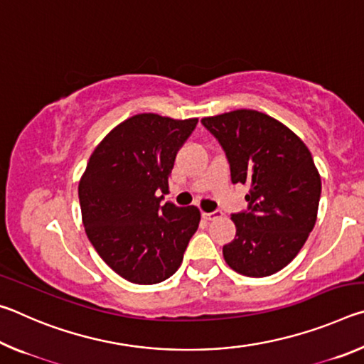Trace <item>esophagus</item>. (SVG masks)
<instances>
[{
  "label": "esophagus",
  "mask_w": 364,
  "mask_h": 364,
  "mask_svg": "<svg viewBox=\"0 0 364 364\" xmlns=\"http://www.w3.org/2000/svg\"><path fill=\"white\" fill-rule=\"evenodd\" d=\"M202 217H204L205 220H208V221H212V220H217V218H221L223 217V212H220V210H217V212H204L202 213Z\"/></svg>",
  "instance_id": "esophagus-1"
}]
</instances>
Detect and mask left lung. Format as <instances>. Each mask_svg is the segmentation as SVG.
<instances>
[{"mask_svg": "<svg viewBox=\"0 0 364 364\" xmlns=\"http://www.w3.org/2000/svg\"><path fill=\"white\" fill-rule=\"evenodd\" d=\"M202 123L220 141L231 181L249 188V210L234 213L236 237L223 247L228 267L264 278L291 263L316 223L321 176L297 134L263 112L237 109Z\"/></svg>", "mask_w": 364, "mask_h": 364, "instance_id": "left-lung-1", "label": "left lung"}]
</instances>
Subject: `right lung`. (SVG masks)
Segmentation results:
<instances>
[{"mask_svg":"<svg viewBox=\"0 0 364 364\" xmlns=\"http://www.w3.org/2000/svg\"><path fill=\"white\" fill-rule=\"evenodd\" d=\"M197 119L138 114L112 128L78 183L82 221L97 254L123 279L157 284L180 268L199 228L194 205H160L176 152Z\"/></svg>","mask_w":364,"mask_h":364,"instance_id":"add662e5","label":"right lung"}]
</instances>
